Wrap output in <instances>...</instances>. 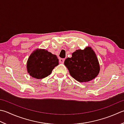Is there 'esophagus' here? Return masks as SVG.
<instances>
[{
  "label": "esophagus",
  "instance_id": "esophagus-1",
  "mask_svg": "<svg viewBox=\"0 0 124 124\" xmlns=\"http://www.w3.org/2000/svg\"><path fill=\"white\" fill-rule=\"evenodd\" d=\"M64 61H65L64 59H60L59 62L60 63H63V62H64Z\"/></svg>",
  "mask_w": 124,
  "mask_h": 124
}]
</instances>
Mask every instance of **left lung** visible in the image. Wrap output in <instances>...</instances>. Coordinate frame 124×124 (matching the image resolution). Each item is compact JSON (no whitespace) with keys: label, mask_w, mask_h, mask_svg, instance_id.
<instances>
[{"label":"left lung","mask_w":124,"mask_h":124,"mask_svg":"<svg viewBox=\"0 0 124 124\" xmlns=\"http://www.w3.org/2000/svg\"><path fill=\"white\" fill-rule=\"evenodd\" d=\"M64 65L70 75L79 82H86L95 78L99 74L100 67L96 55L91 47L77 50L67 58Z\"/></svg>","instance_id":"1"}]
</instances>
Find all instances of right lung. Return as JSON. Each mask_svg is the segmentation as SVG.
Here are the masks:
<instances>
[{
  "label": "right lung",
  "mask_w": 124,
  "mask_h": 124,
  "mask_svg": "<svg viewBox=\"0 0 124 124\" xmlns=\"http://www.w3.org/2000/svg\"><path fill=\"white\" fill-rule=\"evenodd\" d=\"M59 65V59L45 49H36L30 56L27 68L31 77L42 79L52 73V70Z\"/></svg>",
  "instance_id": "add662e5"
}]
</instances>
